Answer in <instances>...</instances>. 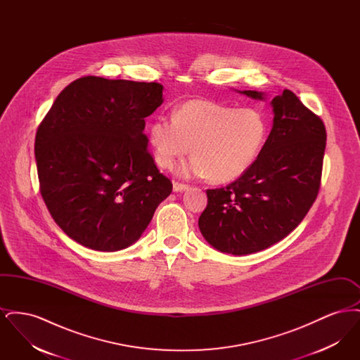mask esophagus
<instances>
[{
	"label": "esophagus",
	"mask_w": 360,
	"mask_h": 360,
	"mask_svg": "<svg viewBox=\"0 0 360 360\" xmlns=\"http://www.w3.org/2000/svg\"><path fill=\"white\" fill-rule=\"evenodd\" d=\"M172 188H174V191H185V190H188V185L181 184V182H174Z\"/></svg>",
	"instance_id": "esophagus-1"
}]
</instances>
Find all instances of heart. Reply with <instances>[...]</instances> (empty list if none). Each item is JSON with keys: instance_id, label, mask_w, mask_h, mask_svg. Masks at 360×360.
Segmentation results:
<instances>
[{"instance_id": "1", "label": "heart", "mask_w": 360, "mask_h": 360, "mask_svg": "<svg viewBox=\"0 0 360 360\" xmlns=\"http://www.w3.org/2000/svg\"><path fill=\"white\" fill-rule=\"evenodd\" d=\"M158 166L172 170L188 155L182 169L219 184L240 178L255 163L269 137V121L257 108H235L207 100L182 103L172 115L156 117L148 128Z\"/></svg>"}]
</instances>
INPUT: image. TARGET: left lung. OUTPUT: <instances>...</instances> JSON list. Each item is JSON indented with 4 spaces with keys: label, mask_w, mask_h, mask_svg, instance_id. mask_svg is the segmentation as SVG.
I'll list each match as a JSON object with an SVG mask.
<instances>
[{
    "label": "left lung",
    "mask_w": 360,
    "mask_h": 360,
    "mask_svg": "<svg viewBox=\"0 0 360 360\" xmlns=\"http://www.w3.org/2000/svg\"><path fill=\"white\" fill-rule=\"evenodd\" d=\"M241 93L264 98L255 90ZM271 105L274 124L255 163L228 186L206 190L198 226L206 241L225 254L248 255L285 239L320 190L324 122L288 89Z\"/></svg>",
    "instance_id": "left-lung-1"
}]
</instances>
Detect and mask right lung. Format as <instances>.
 Listing matches in <instances>:
<instances>
[{"label":"right lung","instance_id":"add662e5","mask_svg":"<svg viewBox=\"0 0 360 360\" xmlns=\"http://www.w3.org/2000/svg\"><path fill=\"white\" fill-rule=\"evenodd\" d=\"M158 82L78 78L40 122L34 156L53 221L77 243L119 251L135 243L172 190L158 170L144 119L163 103Z\"/></svg>","mask_w":360,"mask_h":360}]
</instances>
